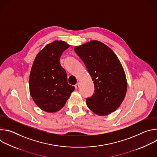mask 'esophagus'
I'll return each mask as SVG.
<instances>
[{
  "mask_svg": "<svg viewBox=\"0 0 157 157\" xmlns=\"http://www.w3.org/2000/svg\"><path fill=\"white\" fill-rule=\"evenodd\" d=\"M79 86H80V84H79V82H78V83H77V84L75 85V88L77 89H78V88L79 87Z\"/></svg>",
  "mask_w": 157,
  "mask_h": 157,
  "instance_id": "34e87169",
  "label": "esophagus"
}]
</instances>
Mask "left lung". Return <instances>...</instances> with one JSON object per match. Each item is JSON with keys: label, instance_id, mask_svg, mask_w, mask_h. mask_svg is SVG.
Segmentation results:
<instances>
[{"label": "left lung", "instance_id": "1", "mask_svg": "<svg viewBox=\"0 0 157 157\" xmlns=\"http://www.w3.org/2000/svg\"><path fill=\"white\" fill-rule=\"evenodd\" d=\"M75 51L84 63L95 87L93 95L86 99L87 106L98 116L113 113L123 102L127 89L125 73L119 58L98 40L75 47Z\"/></svg>", "mask_w": 157, "mask_h": 157}]
</instances>
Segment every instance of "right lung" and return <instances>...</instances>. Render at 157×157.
<instances>
[{
    "label": "right lung",
    "mask_w": 157,
    "mask_h": 157,
    "mask_svg": "<svg viewBox=\"0 0 157 157\" xmlns=\"http://www.w3.org/2000/svg\"><path fill=\"white\" fill-rule=\"evenodd\" d=\"M70 44L62 40L47 44L36 56L29 77L30 94L41 110L55 113L66 104L75 86L68 84L60 57Z\"/></svg>",
    "instance_id": "1"
}]
</instances>
